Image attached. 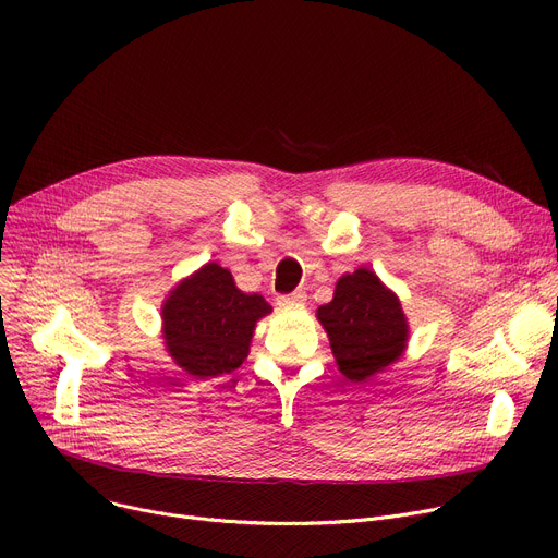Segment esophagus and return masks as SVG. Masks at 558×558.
<instances>
[{
	"mask_svg": "<svg viewBox=\"0 0 558 558\" xmlns=\"http://www.w3.org/2000/svg\"><path fill=\"white\" fill-rule=\"evenodd\" d=\"M307 294L303 289H296L291 291V294H284V296H278V305H296V303H305Z\"/></svg>",
	"mask_w": 558,
	"mask_h": 558,
	"instance_id": "34e87169",
	"label": "esophagus"
}]
</instances>
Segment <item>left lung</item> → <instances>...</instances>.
Returning a JSON list of instances; mask_svg holds the SVG:
<instances>
[{
	"label": "left lung",
	"mask_w": 558,
	"mask_h": 558,
	"mask_svg": "<svg viewBox=\"0 0 558 558\" xmlns=\"http://www.w3.org/2000/svg\"><path fill=\"white\" fill-rule=\"evenodd\" d=\"M324 324L339 371L364 383L393 364L407 343V320L391 291L368 269L337 282L335 299L316 312Z\"/></svg>",
	"instance_id": "obj_1"
}]
</instances>
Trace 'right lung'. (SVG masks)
<instances>
[{
    "mask_svg": "<svg viewBox=\"0 0 558 558\" xmlns=\"http://www.w3.org/2000/svg\"><path fill=\"white\" fill-rule=\"evenodd\" d=\"M271 312L259 294H244L219 264H205L171 291L162 307L165 343L175 364L208 379L232 373L246 355L255 320Z\"/></svg>",
    "mask_w": 558,
    "mask_h": 558,
    "instance_id": "obj_1",
    "label": "right lung"
}]
</instances>
